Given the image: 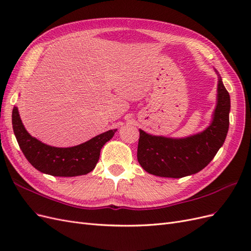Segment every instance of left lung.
<instances>
[{"label":"left lung","mask_w":251,"mask_h":251,"mask_svg":"<svg viewBox=\"0 0 251 251\" xmlns=\"http://www.w3.org/2000/svg\"><path fill=\"white\" fill-rule=\"evenodd\" d=\"M218 76L217 105L211 124L203 132L174 139L139 130L137 159L144 171L159 177L182 178L200 172L214 159L228 132L230 111L229 93Z\"/></svg>","instance_id":"8db88e82"}]
</instances>
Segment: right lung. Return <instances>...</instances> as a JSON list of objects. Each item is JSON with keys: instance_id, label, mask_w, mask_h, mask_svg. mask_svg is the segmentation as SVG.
<instances>
[{"instance_id": "add662e5", "label": "right lung", "mask_w": 251, "mask_h": 251, "mask_svg": "<svg viewBox=\"0 0 251 251\" xmlns=\"http://www.w3.org/2000/svg\"><path fill=\"white\" fill-rule=\"evenodd\" d=\"M12 127L19 146L33 168L56 177H75L92 172L100 150L117 130H110L72 148H54L30 135L23 125L19 110H12Z\"/></svg>"}]
</instances>
